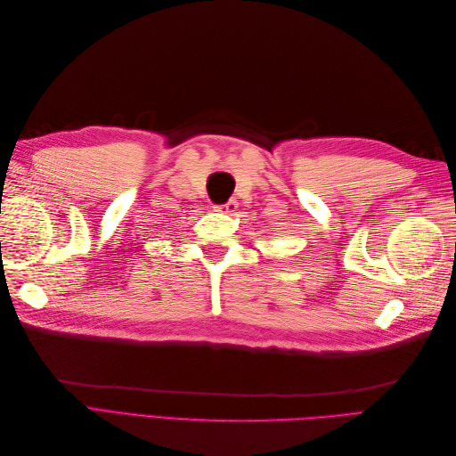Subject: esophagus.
I'll list each match as a JSON object with an SVG mask.
<instances>
[{
    "mask_svg": "<svg viewBox=\"0 0 456 456\" xmlns=\"http://www.w3.org/2000/svg\"><path fill=\"white\" fill-rule=\"evenodd\" d=\"M236 209H238V201H233V200L226 201L224 205H218V207H216V211H220V213H226V215L236 213Z\"/></svg>",
    "mask_w": 456,
    "mask_h": 456,
    "instance_id": "1",
    "label": "esophagus"
}]
</instances>
